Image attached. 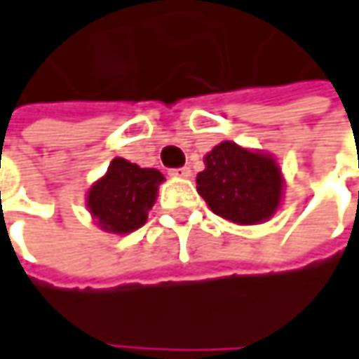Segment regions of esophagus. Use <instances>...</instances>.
<instances>
[{"mask_svg": "<svg viewBox=\"0 0 359 359\" xmlns=\"http://www.w3.org/2000/svg\"><path fill=\"white\" fill-rule=\"evenodd\" d=\"M168 175H170V177H182V179H187V177H191V168H189V166L172 168V170H168Z\"/></svg>", "mask_w": 359, "mask_h": 359, "instance_id": "esophagus-1", "label": "esophagus"}]
</instances>
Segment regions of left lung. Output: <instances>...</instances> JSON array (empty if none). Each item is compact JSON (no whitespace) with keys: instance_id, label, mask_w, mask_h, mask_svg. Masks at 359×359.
<instances>
[{"instance_id":"1","label":"left lung","mask_w":359,"mask_h":359,"mask_svg":"<svg viewBox=\"0 0 359 359\" xmlns=\"http://www.w3.org/2000/svg\"><path fill=\"white\" fill-rule=\"evenodd\" d=\"M197 191L213 213L236 224H257L279 205L281 170L273 158L224 142L205 156Z\"/></svg>"}]
</instances>
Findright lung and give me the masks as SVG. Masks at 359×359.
I'll return each mask as SVG.
<instances>
[{
  "mask_svg": "<svg viewBox=\"0 0 359 359\" xmlns=\"http://www.w3.org/2000/svg\"><path fill=\"white\" fill-rule=\"evenodd\" d=\"M162 180L164 177L156 168H140L123 158H114L109 172L88 193L90 213L109 232H133L146 224Z\"/></svg>",
  "mask_w": 359,
  "mask_h": 359,
  "instance_id": "right-lung-1",
  "label": "right lung"
}]
</instances>
